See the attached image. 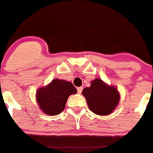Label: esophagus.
Returning a JSON list of instances; mask_svg holds the SVG:
<instances>
[{
  "label": "esophagus",
  "instance_id": "obj_1",
  "mask_svg": "<svg viewBox=\"0 0 153 153\" xmlns=\"http://www.w3.org/2000/svg\"><path fill=\"white\" fill-rule=\"evenodd\" d=\"M83 86H79V87H77V93H79V94H80L81 93H82V91H83Z\"/></svg>",
  "mask_w": 153,
  "mask_h": 153
}]
</instances>
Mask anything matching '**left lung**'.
I'll return each instance as SVG.
<instances>
[{"label":"left lung","mask_w":153,"mask_h":153,"mask_svg":"<svg viewBox=\"0 0 153 153\" xmlns=\"http://www.w3.org/2000/svg\"><path fill=\"white\" fill-rule=\"evenodd\" d=\"M92 112L97 115H109L117 107L120 101L118 90L113 86H109L100 79L92 81L91 86L83 90Z\"/></svg>","instance_id":"obj_1"}]
</instances>
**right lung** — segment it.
<instances>
[{
	"instance_id": "add662e5",
	"label": "right lung",
	"mask_w": 153,
	"mask_h": 153,
	"mask_svg": "<svg viewBox=\"0 0 153 153\" xmlns=\"http://www.w3.org/2000/svg\"><path fill=\"white\" fill-rule=\"evenodd\" d=\"M76 93V89L73 83L55 79L46 87L37 90L36 101L44 113L56 116L63 111L69 96Z\"/></svg>"
}]
</instances>
